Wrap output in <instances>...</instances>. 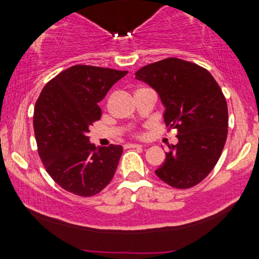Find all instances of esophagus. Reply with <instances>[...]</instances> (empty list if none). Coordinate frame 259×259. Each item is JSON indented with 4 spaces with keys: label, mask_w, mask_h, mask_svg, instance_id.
<instances>
[{
    "label": "esophagus",
    "mask_w": 259,
    "mask_h": 259,
    "mask_svg": "<svg viewBox=\"0 0 259 259\" xmlns=\"http://www.w3.org/2000/svg\"><path fill=\"white\" fill-rule=\"evenodd\" d=\"M142 144H129V148H142Z\"/></svg>",
    "instance_id": "34e87169"
}]
</instances>
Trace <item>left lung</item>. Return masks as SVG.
<instances>
[{
	"mask_svg": "<svg viewBox=\"0 0 259 259\" xmlns=\"http://www.w3.org/2000/svg\"><path fill=\"white\" fill-rule=\"evenodd\" d=\"M135 79L158 93L166 126L178 130V144L169 146L155 174L173 188L194 187L213 170L226 144L228 108L221 88L209 71L176 57L146 65Z\"/></svg>",
	"mask_w": 259,
	"mask_h": 259,
	"instance_id": "obj_1",
	"label": "left lung"
}]
</instances>
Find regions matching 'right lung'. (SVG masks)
I'll return each mask as SVG.
<instances>
[{
    "label": "right lung",
    "mask_w": 259,
    "mask_h": 259,
    "mask_svg": "<svg viewBox=\"0 0 259 259\" xmlns=\"http://www.w3.org/2000/svg\"><path fill=\"white\" fill-rule=\"evenodd\" d=\"M126 74L75 65L41 91L33 114L38 155L50 177L67 192L91 197L113 179L122 146H95L88 134L101 116L99 103Z\"/></svg>",
    "instance_id": "right-lung-1"
}]
</instances>
